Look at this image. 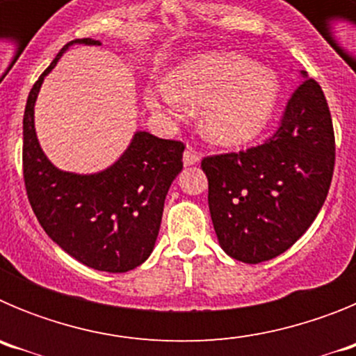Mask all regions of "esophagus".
Segmentation results:
<instances>
[{
	"label": "esophagus",
	"instance_id": "34e87169",
	"mask_svg": "<svg viewBox=\"0 0 356 356\" xmlns=\"http://www.w3.org/2000/svg\"><path fill=\"white\" fill-rule=\"evenodd\" d=\"M200 162V155H197L196 151L193 147H187L184 153V163L185 165H194V163Z\"/></svg>",
	"mask_w": 356,
	"mask_h": 356
}]
</instances>
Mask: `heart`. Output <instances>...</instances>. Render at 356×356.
Returning a JSON list of instances; mask_svg holds the SVG:
<instances>
[{
    "mask_svg": "<svg viewBox=\"0 0 356 356\" xmlns=\"http://www.w3.org/2000/svg\"><path fill=\"white\" fill-rule=\"evenodd\" d=\"M147 105L178 115L186 105L205 106L203 130L217 144H242L260 134L273 118L278 81L271 72L237 53H207L187 60L169 85L147 90Z\"/></svg>",
    "mask_w": 356,
    "mask_h": 356,
    "instance_id": "b5f03b06",
    "label": "heart"
}]
</instances>
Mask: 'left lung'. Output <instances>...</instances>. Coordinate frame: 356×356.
<instances>
[{
    "instance_id": "obj_1",
    "label": "left lung",
    "mask_w": 356,
    "mask_h": 356,
    "mask_svg": "<svg viewBox=\"0 0 356 356\" xmlns=\"http://www.w3.org/2000/svg\"><path fill=\"white\" fill-rule=\"evenodd\" d=\"M303 78L269 139L201 160L213 229L238 262L260 264L287 251L328 196L335 168L332 114L321 85L307 72Z\"/></svg>"
}]
</instances>
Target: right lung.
Returning <instances> with one entry per match:
<instances>
[{"mask_svg":"<svg viewBox=\"0 0 356 356\" xmlns=\"http://www.w3.org/2000/svg\"><path fill=\"white\" fill-rule=\"evenodd\" d=\"M71 40L33 83L23 118V178L31 210L44 232L83 266L105 273L139 267L155 246L163 201L184 169L185 144L137 131L124 155L97 175L58 171L46 159L33 128V105L44 76Z\"/></svg>","mask_w":356,"mask_h":356,"instance_id":"add662e5","label":"right lung"}]
</instances>
